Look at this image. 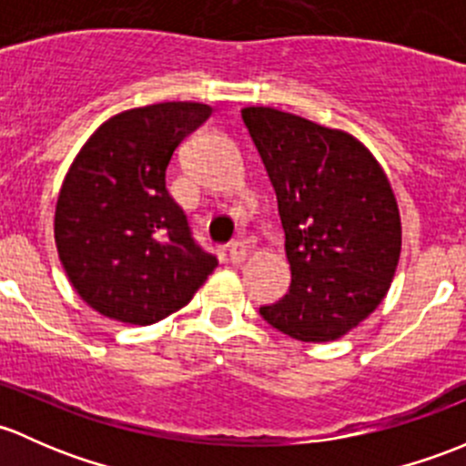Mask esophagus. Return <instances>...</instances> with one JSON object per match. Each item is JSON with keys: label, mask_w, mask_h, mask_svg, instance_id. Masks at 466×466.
<instances>
[{"label": "esophagus", "mask_w": 466, "mask_h": 466, "mask_svg": "<svg viewBox=\"0 0 466 466\" xmlns=\"http://www.w3.org/2000/svg\"><path fill=\"white\" fill-rule=\"evenodd\" d=\"M247 256H248L247 242H233L231 247H228V260H231V265H242V262L247 260Z\"/></svg>", "instance_id": "esophagus-1"}]
</instances>
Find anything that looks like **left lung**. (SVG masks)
I'll return each instance as SVG.
<instances>
[{"mask_svg": "<svg viewBox=\"0 0 466 466\" xmlns=\"http://www.w3.org/2000/svg\"><path fill=\"white\" fill-rule=\"evenodd\" d=\"M242 121L276 190L291 287L260 307L278 332L328 343L357 328L390 289L401 219L386 172L361 141L273 107Z\"/></svg>", "mask_w": 466, "mask_h": 466, "instance_id": "8db88e82", "label": "left lung"}]
</instances>
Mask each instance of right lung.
<instances>
[{
    "mask_svg": "<svg viewBox=\"0 0 466 466\" xmlns=\"http://www.w3.org/2000/svg\"><path fill=\"white\" fill-rule=\"evenodd\" d=\"M210 112L204 103L127 109L71 163L56 204V247L74 289L98 314L152 325L188 305L218 267L166 188L172 152Z\"/></svg>",
    "mask_w": 466,
    "mask_h": 466,
    "instance_id": "1",
    "label": "right lung"
}]
</instances>
